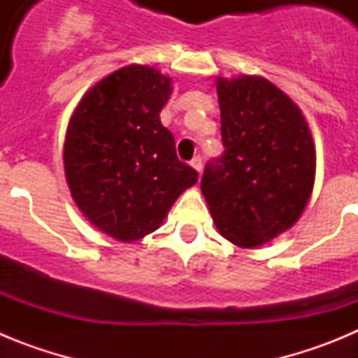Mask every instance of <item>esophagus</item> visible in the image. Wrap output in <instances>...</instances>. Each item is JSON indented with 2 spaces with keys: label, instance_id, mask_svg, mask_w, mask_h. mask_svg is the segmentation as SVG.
I'll list each match as a JSON object with an SVG mask.
<instances>
[{
  "label": "esophagus",
  "instance_id": "esophagus-1",
  "mask_svg": "<svg viewBox=\"0 0 358 358\" xmlns=\"http://www.w3.org/2000/svg\"><path fill=\"white\" fill-rule=\"evenodd\" d=\"M189 164H192V166H194V169L197 170L199 173L202 172V159H201V156L194 157V159H192V163H189Z\"/></svg>",
  "mask_w": 358,
  "mask_h": 358
}]
</instances>
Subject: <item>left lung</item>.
<instances>
[{"label": "left lung", "instance_id": "obj_1", "mask_svg": "<svg viewBox=\"0 0 358 358\" xmlns=\"http://www.w3.org/2000/svg\"><path fill=\"white\" fill-rule=\"evenodd\" d=\"M224 154L201 181L218 233L242 249L289 231L310 201L315 147L301 109L258 75L217 77Z\"/></svg>", "mask_w": 358, "mask_h": 358}]
</instances>
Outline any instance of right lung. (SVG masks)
<instances>
[{
  "label": "right lung",
  "instance_id": "add662e5",
  "mask_svg": "<svg viewBox=\"0 0 358 358\" xmlns=\"http://www.w3.org/2000/svg\"><path fill=\"white\" fill-rule=\"evenodd\" d=\"M172 78L131 64L98 80L73 110L64 140V173L84 217L110 238L136 242L161 227L199 173L181 163L159 113Z\"/></svg>",
  "mask_w": 358,
  "mask_h": 358
}]
</instances>
